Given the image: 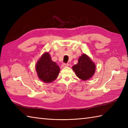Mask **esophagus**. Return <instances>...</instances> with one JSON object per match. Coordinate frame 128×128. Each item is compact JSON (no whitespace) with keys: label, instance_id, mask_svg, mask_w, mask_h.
I'll use <instances>...</instances> for the list:
<instances>
[{"label":"esophagus","instance_id":"34e87169","mask_svg":"<svg viewBox=\"0 0 128 128\" xmlns=\"http://www.w3.org/2000/svg\"><path fill=\"white\" fill-rule=\"evenodd\" d=\"M69 66V64H65V63H64V64H62V66H61V68L62 69V68H65V67H68V66Z\"/></svg>","mask_w":128,"mask_h":128}]
</instances>
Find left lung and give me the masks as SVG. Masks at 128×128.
Masks as SVG:
<instances>
[{"label": "left lung", "instance_id": "1", "mask_svg": "<svg viewBox=\"0 0 128 128\" xmlns=\"http://www.w3.org/2000/svg\"><path fill=\"white\" fill-rule=\"evenodd\" d=\"M72 68L78 78L86 81L94 74L96 65L87 54L84 53L78 58V64L73 66Z\"/></svg>", "mask_w": 128, "mask_h": 128}]
</instances>
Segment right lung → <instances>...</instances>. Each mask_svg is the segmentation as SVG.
<instances>
[{"label":"right lung","mask_w":128,"mask_h":128,"mask_svg":"<svg viewBox=\"0 0 128 128\" xmlns=\"http://www.w3.org/2000/svg\"><path fill=\"white\" fill-rule=\"evenodd\" d=\"M36 70L40 80L45 83H50L58 78L60 68L52 61L48 52L43 53L36 62Z\"/></svg>","instance_id":"1"}]
</instances>
